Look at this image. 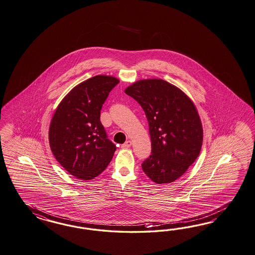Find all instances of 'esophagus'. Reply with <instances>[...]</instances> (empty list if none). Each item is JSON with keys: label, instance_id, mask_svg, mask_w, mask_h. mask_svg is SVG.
Segmentation results:
<instances>
[{"label": "esophagus", "instance_id": "34e87169", "mask_svg": "<svg viewBox=\"0 0 255 255\" xmlns=\"http://www.w3.org/2000/svg\"><path fill=\"white\" fill-rule=\"evenodd\" d=\"M131 142L130 141V140H128V141H126L124 144H123L122 145V147L123 148H129L130 146H131Z\"/></svg>", "mask_w": 255, "mask_h": 255}]
</instances>
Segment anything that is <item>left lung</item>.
<instances>
[{
  "label": "left lung",
  "mask_w": 255,
  "mask_h": 255,
  "mask_svg": "<svg viewBox=\"0 0 255 255\" xmlns=\"http://www.w3.org/2000/svg\"><path fill=\"white\" fill-rule=\"evenodd\" d=\"M145 111L151 155L142 169L157 184L178 179L200 154L203 130L195 105L176 86L160 79L141 80L125 89Z\"/></svg>",
  "instance_id": "8db88e82"
}]
</instances>
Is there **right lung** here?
<instances>
[{
    "mask_svg": "<svg viewBox=\"0 0 255 255\" xmlns=\"http://www.w3.org/2000/svg\"><path fill=\"white\" fill-rule=\"evenodd\" d=\"M120 81L97 75L78 84L55 110L49 143L56 160L78 179H94L108 167L116 145L100 122V110Z\"/></svg>",
    "mask_w": 255,
    "mask_h": 255,
    "instance_id": "obj_1",
    "label": "right lung"
}]
</instances>
